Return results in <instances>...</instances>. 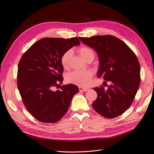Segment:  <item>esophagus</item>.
Segmentation results:
<instances>
[{"label": "esophagus", "instance_id": "obj_1", "mask_svg": "<svg viewBox=\"0 0 154 154\" xmlns=\"http://www.w3.org/2000/svg\"><path fill=\"white\" fill-rule=\"evenodd\" d=\"M88 89H89V88H84V87H81V86L79 87V90L80 91H86Z\"/></svg>", "mask_w": 154, "mask_h": 154}]
</instances>
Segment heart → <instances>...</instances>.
<instances>
[{"label": "heart", "mask_w": 154, "mask_h": 154, "mask_svg": "<svg viewBox=\"0 0 154 154\" xmlns=\"http://www.w3.org/2000/svg\"><path fill=\"white\" fill-rule=\"evenodd\" d=\"M78 51L81 56L86 61L91 57L94 58L93 51L87 47L83 46L78 49ZM71 55V51L68 50L63 53L60 58V63L62 67L67 69L69 66V60ZM93 76V71L91 70L87 71H74L68 74L66 77V80L68 83L73 84L79 86L85 87L88 86L91 79Z\"/></svg>", "instance_id": "1"}]
</instances>
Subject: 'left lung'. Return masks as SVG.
Segmentation results:
<instances>
[{"mask_svg": "<svg viewBox=\"0 0 154 154\" xmlns=\"http://www.w3.org/2000/svg\"><path fill=\"white\" fill-rule=\"evenodd\" d=\"M93 48L99 59L97 76L112 84L107 90L103 86L93 88L97 94L93 103L94 109L112 119L123 114L131 106L140 81V67L134 51L119 38L112 35L79 37Z\"/></svg>", "mask_w": 154, "mask_h": 154, "instance_id": "obj_1", "label": "left lung"}]
</instances>
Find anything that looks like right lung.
Listing matches in <instances>:
<instances>
[{
	"label": "right lung",
	"mask_w": 154,
	"mask_h": 154,
	"mask_svg": "<svg viewBox=\"0 0 154 154\" xmlns=\"http://www.w3.org/2000/svg\"><path fill=\"white\" fill-rule=\"evenodd\" d=\"M78 37L68 39L43 38L35 42L22 57L18 65L17 86L23 103L38 121L55 123L69 109L73 96L79 92L74 85H63V53L79 45Z\"/></svg>",
	"instance_id": "add662e5"
}]
</instances>
